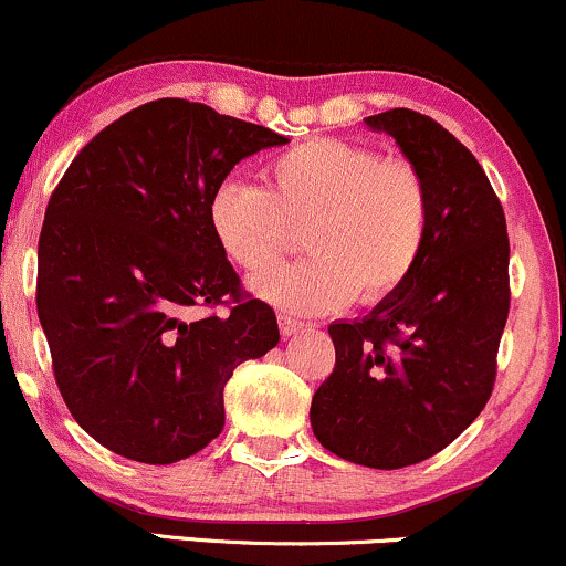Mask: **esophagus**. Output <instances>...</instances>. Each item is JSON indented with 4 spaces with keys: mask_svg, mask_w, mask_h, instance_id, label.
I'll return each instance as SVG.
<instances>
[{
    "mask_svg": "<svg viewBox=\"0 0 566 566\" xmlns=\"http://www.w3.org/2000/svg\"><path fill=\"white\" fill-rule=\"evenodd\" d=\"M277 325H281V334L283 336H294V334H298V331L304 328V323L298 321V317L289 315V312H281V315H277Z\"/></svg>",
    "mask_w": 566,
    "mask_h": 566,
    "instance_id": "1",
    "label": "esophagus"
}]
</instances>
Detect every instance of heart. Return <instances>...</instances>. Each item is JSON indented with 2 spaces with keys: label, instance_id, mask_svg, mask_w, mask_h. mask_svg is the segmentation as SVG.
<instances>
[{
  "label": "heart",
  "instance_id": "1",
  "mask_svg": "<svg viewBox=\"0 0 566 566\" xmlns=\"http://www.w3.org/2000/svg\"><path fill=\"white\" fill-rule=\"evenodd\" d=\"M262 179L264 188L217 185L209 228L224 256L251 275L280 261L293 230L305 228L311 256L254 281L256 294L285 312L338 310L357 294L381 302L410 281L427 251L431 190L408 158L317 137L272 156Z\"/></svg>",
  "mask_w": 566,
  "mask_h": 566
}]
</instances>
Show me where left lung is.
<instances>
[{
    "label": "left lung",
    "mask_w": 566,
    "mask_h": 566,
    "mask_svg": "<svg viewBox=\"0 0 566 566\" xmlns=\"http://www.w3.org/2000/svg\"><path fill=\"white\" fill-rule=\"evenodd\" d=\"M427 177L431 230L421 262L363 321L334 323L336 365L312 397V431L370 469L427 461L482 413L509 321V232L488 175L423 113L368 116Z\"/></svg>",
    "instance_id": "1"
}]
</instances>
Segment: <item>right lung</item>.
<instances>
[{"label":"right lung","instance_id":"obj_1","mask_svg":"<svg viewBox=\"0 0 566 566\" xmlns=\"http://www.w3.org/2000/svg\"><path fill=\"white\" fill-rule=\"evenodd\" d=\"M289 139L164 97L78 150L39 235L36 312L71 416L139 463H175L224 427V384L275 347V312L241 289L209 228L232 166ZM192 306H228L188 322Z\"/></svg>","mask_w":566,"mask_h":566}]
</instances>
